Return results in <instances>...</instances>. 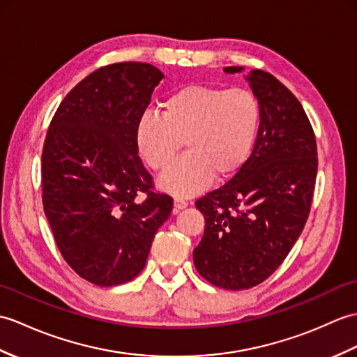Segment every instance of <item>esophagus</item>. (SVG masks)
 I'll list each match as a JSON object with an SVG mask.
<instances>
[{
    "instance_id": "1",
    "label": "esophagus",
    "mask_w": 357,
    "mask_h": 357,
    "mask_svg": "<svg viewBox=\"0 0 357 357\" xmlns=\"http://www.w3.org/2000/svg\"><path fill=\"white\" fill-rule=\"evenodd\" d=\"M187 205H188V204H187L185 199H182V197H175V213H178L179 210H184Z\"/></svg>"
}]
</instances>
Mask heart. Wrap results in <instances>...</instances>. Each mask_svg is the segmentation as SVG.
I'll return each mask as SVG.
<instances>
[{"mask_svg": "<svg viewBox=\"0 0 357 357\" xmlns=\"http://www.w3.org/2000/svg\"><path fill=\"white\" fill-rule=\"evenodd\" d=\"M261 126V105L245 88L184 86L164 98L161 114L147 111L135 129L137 151L155 172H165L184 141L185 155L161 178L175 196H192L243 167Z\"/></svg>", "mask_w": 357, "mask_h": 357, "instance_id": "heart-1", "label": "heart"}]
</instances>
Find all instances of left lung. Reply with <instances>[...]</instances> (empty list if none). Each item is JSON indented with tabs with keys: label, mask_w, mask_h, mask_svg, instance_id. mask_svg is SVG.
<instances>
[{
	"label": "left lung",
	"mask_w": 357,
	"mask_h": 357,
	"mask_svg": "<svg viewBox=\"0 0 357 357\" xmlns=\"http://www.w3.org/2000/svg\"><path fill=\"white\" fill-rule=\"evenodd\" d=\"M246 80L261 105L254 151L227 184L195 204L205 218L195 266L228 291L263 283L283 263L307 222L318 172L317 139L298 98L266 71L252 70Z\"/></svg>",
	"instance_id": "left-lung-1"
}]
</instances>
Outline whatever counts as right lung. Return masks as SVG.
I'll return each mask as SVG.
<instances>
[{
	"mask_svg": "<svg viewBox=\"0 0 357 357\" xmlns=\"http://www.w3.org/2000/svg\"><path fill=\"white\" fill-rule=\"evenodd\" d=\"M162 77L151 63L102 66L65 96L50 123L45 216L65 261L97 286L128 283L143 271L173 208L169 195L153 192L135 144L137 123Z\"/></svg>",
	"mask_w": 357,
	"mask_h": 357,
	"instance_id": "obj_1",
	"label": "right lung"
}]
</instances>
